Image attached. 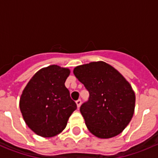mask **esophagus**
<instances>
[{
	"mask_svg": "<svg viewBox=\"0 0 158 158\" xmlns=\"http://www.w3.org/2000/svg\"><path fill=\"white\" fill-rule=\"evenodd\" d=\"M76 104H77V107H80L81 104V99H78V100L76 101Z\"/></svg>",
	"mask_w": 158,
	"mask_h": 158,
	"instance_id": "esophagus-1",
	"label": "esophagus"
}]
</instances>
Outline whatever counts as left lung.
Wrapping results in <instances>:
<instances>
[{"mask_svg":"<svg viewBox=\"0 0 158 158\" xmlns=\"http://www.w3.org/2000/svg\"><path fill=\"white\" fill-rule=\"evenodd\" d=\"M73 73L89 93V100L80 107L89 131L100 139L119 135L135 110V95L131 85L104 62L77 66Z\"/></svg>","mask_w":158,"mask_h":158,"instance_id":"1","label":"left lung"}]
</instances>
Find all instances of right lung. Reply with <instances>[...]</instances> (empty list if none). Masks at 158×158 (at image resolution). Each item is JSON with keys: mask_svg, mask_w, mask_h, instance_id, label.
<instances>
[{"mask_svg": "<svg viewBox=\"0 0 158 158\" xmlns=\"http://www.w3.org/2000/svg\"><path fill=\"white\" fill-rule=\"evenodd\" d=\"M69 69L58 65L38 71L23 89L19 108L25 123L42 137H52L62 132L77 104L65 86Z\"/></svg>", "mask_w": 158, "mask_h": 158, "instance_id": "right-lung-1", "label": "right lung"}]
</instances>
